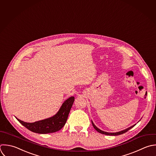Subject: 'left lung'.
<instances>
[{
	"instance_id": "1",
	"label": "left lung",
	"mask_w": 156,
	"mask_h": 156,
	"mask_svg": "<svg viewBox=\"0 0 156 156\" xmlns=\"http://www.w3.org/2000/svg\"><path fill=\"white\" fill-rule=\"evenodd\" d=\"M139 121H140V120H139ZM92 125H93L94 128H95V130H97V131H98V133H101V134H105V135H108V136H119V135H120V134H123L126 133L128 131H129L130 129H131L132 128H133V127L136 125V124H135V125H133L132 126H131V127H129V128H127V129H124V130H123V131H119V132H117V133H108V132L103 131L100 129L99 128H98L95 125V124L94 123V122H93L92 121Z\"/></svg>"
}]
</instances>
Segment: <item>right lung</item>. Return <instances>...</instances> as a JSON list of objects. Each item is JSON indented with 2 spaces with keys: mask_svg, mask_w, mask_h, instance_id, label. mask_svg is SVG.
<instances>
[{
  "mask_svg": "<svg viewBox=\"0 0 156 156\" xmlns=\"http://www.w3.org/2000/svg\"><path fill=\"white\" fill-rule=\"evenodd\" d=\"M74 100V97H69L64 101L55 115L34 123H27L15 117L23 126L33 133L37 134L55 133L59 131L65 125Z\"/></svg>",
  "mask_w": 156,
  "mask_h": 156,
  "instance_id": "obj_1",
  "label": "right lung"
}]
</instances>
